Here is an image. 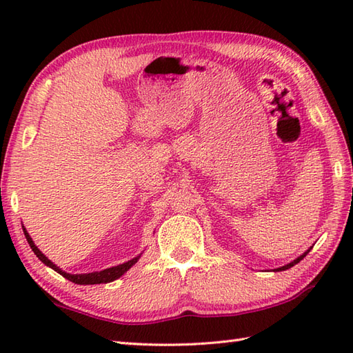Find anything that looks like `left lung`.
I'll return each mask as SVG.
<instances>
[{"instance_id": "1", "label": "left lung", "mask_w": 353, "mask_h": 353, "mask_svg": "<svg viewBox=\"0 0 353 353\" xmlns=\"http://www.w3.org/2000/svg\"><path fill=\"white\" fill-rule=\"evenodd\" d=\"M310 252V250H308ZM308 252H305L303 254H302V256H299L297 259H294V261H292V262H290V264H287V265H283V267H281V268H276V272H282V270H288V268H291L292 265H296L297 264V262H301L305 256H306V254H308Z\"/></svg>"}]
</instances>
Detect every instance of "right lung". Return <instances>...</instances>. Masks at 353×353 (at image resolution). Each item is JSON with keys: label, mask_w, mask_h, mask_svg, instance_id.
<instances>
[{"label": "right lung", "mask_w": 353, "mask_h": 353, "mask_svg": "<svg viewBox=\"0 0 353 353\" xmlns=\"http://www.w3.org/2000/svg\"><path fill=\"white\" fill-rule=\"evenodd\" d=\"M24 235H26V238H27V241H28V244H30V247H32V250L34 252V254L37 258H39L45 265H48V267H51L52 270H54V272H57L59 274H62L65 279H68V281H71V282H74V283H79V285H94V283H108V282H112V281H115V279H118L119 276H123L127 270H129L132 265H134L138 262V259H139V256H137V258H133L132 261H127V262H124V264H119V265H117V267H112V268H106V270H103V272H95V273H86V274H70V273H66V272H63V270H61L59 268L57 265H54L52 264V262L45 256V254L37 249V247L34 245V243H33V239L30 238V235L27 234V230L24 229Z\"/></svg>", "instance_id": "right-lung-1"}]
</instances>
